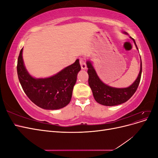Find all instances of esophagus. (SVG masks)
Instances as JSON below:
<instances>
[{
  "label": "esophagus",
  "mask_w": 158,
  "mask_h": 158,
  "mask_svg": "<svg viewBox=\"0 0 158 158\" xmlns=\"http://www.w3.org/2000/svg\"><path fill=\"white\" fill-rule=\"evenodd\" d=\"M80 64L81 68H82V69H86V62H85L84 59H83V58L80 59Z\"/></svg>",
  "instance_id": "34e87169"
}]
</instances>
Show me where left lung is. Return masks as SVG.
Masks as SVG:
<instances>
[{
    "instance_id": "8db88e82",
    "label": "left lung",
    "mask_w": 158,
    "mask_h": 158,
    "mask_svg": "<svg viewBox=\"0 0 158 158\" xmlns=\"http://www.w3.org/2000/svg\"><path fill=\"white\" fill-rule=\"evenodd\" d=\"M132 38V37H131ZM136 45L135 41L132 39ZM137 48V46L136 45ZM138 49V48H137ZM88 84L92 91L94 98L98 103L106 106H114L126 102L136 91L140 82L142 74V61L140 73L138 78L131 85L126 88H115L110 87L103 83L99 78L90 62H87Z\"/></svg>"
}]
</instances>
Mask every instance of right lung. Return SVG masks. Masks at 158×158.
<instances>
[{
    "mask_svg": "<svg viewBox=\"0 0 158 158\" xmlns=\"http://www.w3.org/2000/svg\"><path fill=\"white\" fill-rule=\"evenodd\" d=\"M21 49L18 59L17 73L23 92L36 106L45 109H61L70 103L74 85L81 67L79 60L60 73L47 78L36 79L28 74Z\"/></svg>",
    "mask_w": 158,
    "mask_h": 158,
    "instance_id": "add662e5",
    "label": "right lung"
}]
</instances>
